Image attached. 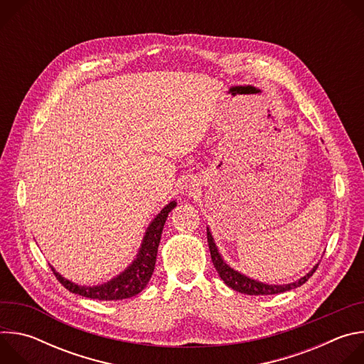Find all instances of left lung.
Returning a JSON list of instances; mask_svg holds the SVG:
<instances>
[{
  "label": "left lung",
  "mask_w": 364,
  "mask_h": 364,
  "mask_svg": "<svg viewBox=\"0 0 364 364\" xmlns=\"http://www.w3.org/2000/svg\"><path fill=\"white\" fill-rule=\"evenodd\" d=\"M207 243H209L213 265H215L219 277L223 279V282L229 288H232V289H235L240 294H246V295H274V294H281V292L291 291V289L298 288L302 284H305L309 279V277L313 275L316 272V269L318 268V264L314 265L313 269H311L306 275H304L299 279H296L294 282H289V284H279V285L278 284H267V282H261L257 279H253V278L233 269L225 261L223 256L220 255L219 247H218L209 228H207Z\"/></svg>",
  "instance_id": "8db88e82"
}]
</instances>
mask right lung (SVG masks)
Segmentation results:
<instances>
[{"instance_id":"obj_1","label":"right lung","mask_w":364,"mask_h":364,"mask_svg":"<svg viewBox=\"0 0 364 364\" xmlns=\"http://www.w3.org/2000/svg\"><path fill=\"white\" fill-rule=\"evenodd\" d=\"M177 205V201L173 200L167 205H164L161 212L155 216L151 223L148 225L144 239L141 242V246L138 249L136 256L134 261L117 277L112 279L99 284V285H79L65 277H62L53 267L51 271L55 272L56 278L60 281V284L69 289L73 294L99 299V301H118L125 298H132L136 294H139L146 284L149 282L155 261H157V252L159 245L161 240V233L166 225V220L168 218V213Z\"/></svg>"}]
</instances>
